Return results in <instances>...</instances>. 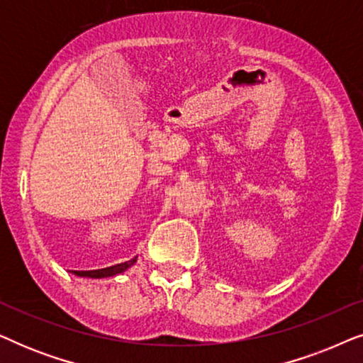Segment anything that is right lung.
Instances as JSON below:
<instances>
[{
  "mask_svg": "<svg viewBox=\"0 0 363 363\" xmlns=\"http://www.w3.org/2000/svg\"><path fill=\"white\" fill-rule=\"evenodd\" d=\"M135 259H130V261H125L122 262V264H116V266H111V267H104V269H96V271H72L76 276H82V277H96V279H101V277H108V276H116V274H121L127 269V267H130Z\"/></svg>",
  "mask_w": 363,
  "mask_h": 363,
  "instance_id": "right-lung-1",
  "label": "right lung"
}]
</instances>
